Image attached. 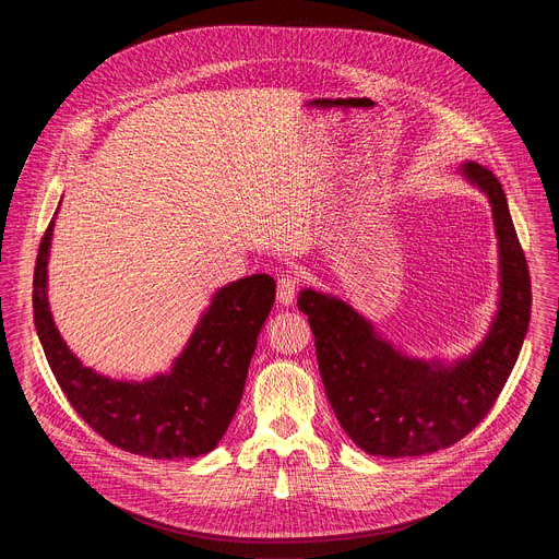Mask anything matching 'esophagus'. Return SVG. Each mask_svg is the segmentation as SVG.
Listing matches in <instances>:
<instances>
[{"instance_id": "obj_1", "label": "esophagus", "mask_w": 559, "mask_h": 559, "mask_svg": "<svg viewBox=\"0 0 559 559\" xmlns=\"http://www.w3.org/2000/svg\"><path fill=\"white\" fill-rule=\"evenodd\" d=\"M297 289H299V278H297L295 274H289V272L281 274L278 287H276V295H278V301H281L283 306H289L292 301H295Z\"/></svg>"}]
</instances>
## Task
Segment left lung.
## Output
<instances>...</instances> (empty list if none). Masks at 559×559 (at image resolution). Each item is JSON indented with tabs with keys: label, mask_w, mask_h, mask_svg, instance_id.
<instances>
[{
	"label": "left lung",
	"mask_w": 559,
	"mask_h": 559,
	"mask_svg": "<svg viewBox=\"0 0 559 559\" xmlns=\"http://www.w3.org/2000/svg\"><path fill=\"white\" fill-rule=\"evenodd\" d=\"M487 194L498 238V310L489 333L466 358L442 362L405 356L346 301L301 289L319 373L344 432L369 455L417 457L449 449L472 432L506 388L531 321V274L496 176L460 167Z\"/></svg>",
	"instance_id": "left-lung-1"
}]
</instances>
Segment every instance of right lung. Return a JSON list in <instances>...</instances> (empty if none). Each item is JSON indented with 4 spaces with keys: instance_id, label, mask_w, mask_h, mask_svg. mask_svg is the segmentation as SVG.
Listing matches in <instances>:
<instances>
[{
    "instance_id": "obj_1",
    "label": "right lung",
    "mask_w": 559,
    "mask_h": 559,
    "mask_svg": "<svg viewBox=\"0 0 559 559\" xmlns=\"http://www.w3.org/2000/svg\"><path fill=\"white\" fill-rule=\"evenodd\" d=\"M49 222L34 272V324L47 362L79 417L108 444L152 460L211 453L240 405L258 333L276 283L253 274L219 287L171 369L146 380H115L72 354L47 301Z\"/></svg>"
}]
</instances>
